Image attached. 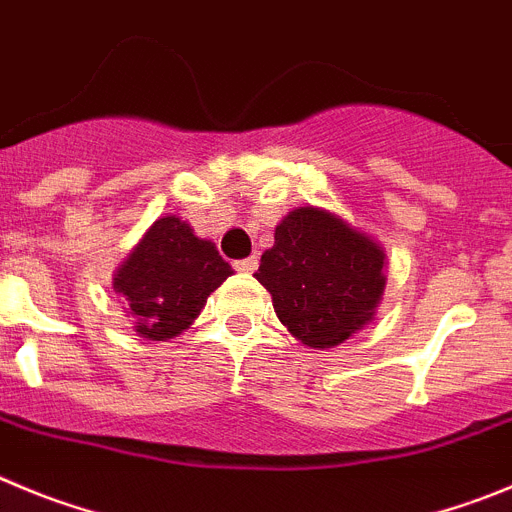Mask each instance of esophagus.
<instances>
[{
	"instance_id": "obj_1",
	"label": "esophagus",
	"mask_w": 512,
	"mask_h": 512,
	"mask_svg": "<svg viewBox=\"0 0 512 512\" xmlns=\"http://www.w3.org/2000/svg\"><path fill=\"white\" fill-rule=\"evenodd\" d=\"M234 270H239V273H255L257 270V257H245V260H237L234 262Z\"/></svg>"
}]
</instances>
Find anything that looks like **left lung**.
<instances>
[{
	"label": "left lung",
	"instance_id": "1",
	"mask_svg": "<svg viewBox=\"0 0 512 512\" xmlns=\"http://www.w3.org/2000/svg\"><path fill=\"white\" fill-rule=\"evenodd\" d=\"M385 252L375 239L316 206L275 227L255 278L270 290L280 324L311 349L347 342L375 319L385 290Z\"/></svg>",
	"mask_w": 512,
	"mask_h": 512
}]
</instances>
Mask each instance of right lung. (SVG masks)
<instances>
[{
	"mask_svg": "<svg viewBox=\"0 0 512 512\" xmlns=\"http://www.w3.org/2000/svg\"><path fill=\"white\" fill-rule=\"evenodd\" d=\"M214 242L193 234L181 216H163L114 273L137 334L165 342L193 324L206 298L232 275Z\"/></svg>",
	"mask_w": 512,
	"mask_h": 512,
	"instance_id": "add662e5",
	"label": "right lung"
}]
</instances>
